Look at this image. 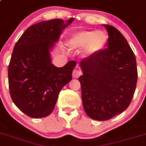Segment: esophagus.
I'll list each match as a JSON object with an SVG mask.
<instances>
[{"label": "esophagus", "mask_w": 146, "mask_h": 146, "mask_svg": "<svg viewBox=\"0 0 146 146\" xmlns=\"http://www.w3.org/2000/svg\"><path fill=\"white\" fill-rule=\"evenodd\" d=\"M82 75V71L79 69H75L73 71V78H78Z\"/></svg>", "instance_id": "esophagus-1"}]
</instances>
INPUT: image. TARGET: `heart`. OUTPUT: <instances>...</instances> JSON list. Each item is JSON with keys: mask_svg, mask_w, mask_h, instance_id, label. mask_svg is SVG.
<instances>
[{"mask_svg": "<svg viewBox=\"0 0 146 146\" xmlns=\"http://www.w3.org/2000/svg\"><path fill=\"white\" fill-rule=\"evenodd\" d=\"M108 36L103 31L82 30L71 35L67 45L72 50H79L85 47L87 56H94L103 50Z\"/></svg>", "mask_w": 146, "mask_h": 146, "instance_id": "heart-1", "label": "heart"}]
</instances>
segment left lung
<instances>
[{"mask_svg":"<svg viewBox=\"0 0 146 146\" xmlns=\"http://www.w3.org/2000/svg\"><path fill=\"white\" fill-rule=\"evenodd\" d=\"M106 48L80 62L79 78L84 111L95 120H108L129 106L137 82L135 55L126 39L113 26Z\"/></svg>","mask_w":146,"mask_h":146,"instance_id":"8db88e82","label":"left lung"}]
</instances>
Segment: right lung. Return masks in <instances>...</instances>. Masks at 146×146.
<instances>
[{"label": "right lung", "mask_w": 146, "mask_h": 146, "mask_svg": "<svg viewBox=\"0 0 146 146\" xmlns=\"http://www.w3.org/2000/svg\"><path fill=\"white\" fill-rule=\"evenodd\" d=\"M73 21L39 22L27 28L15 45L8 68L9 94L15 105L28 117L50 114L60 90L72 79L76 62L56 67L51 63L50 50Z\"/></svg>", "instance_id": "obj_1"}]
</instances>
